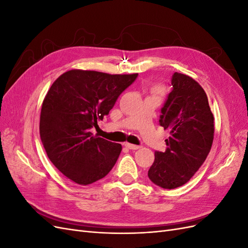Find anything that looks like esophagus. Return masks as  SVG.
<instances>
[{"mask_svg":"<svg viewBox=\"0 0 248 248\" xmlns=\"http://www.w3.org/2000/svg\"><path fill=\"white\" fill-rule=\"evenodd\" d=\"M125 147L126 148H128V149H130V150H138V149H140V146H137V145H132V144H129V142H125Z\"/></svg>","mask_w":248,"mask_h":248,"instance_id":"1","label":"esophagus"}]
</instances>
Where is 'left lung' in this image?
<instances>
[{"label":"left lung","instance_id":"8db88e82","mask_svg":"<svg viewBox=\"0 0 248 248\" xmlns=\"http://www.w3.org/2000/svg\"><path fill=\"white\" fill-rule=\"evenodd\" d=\"M172 90L161 108L159 123L170 130L164 152H155L148 171L151 181L166 189L187 183L206 160L214 138V117L198 81L175 72Z\"/></svg>","mask_w":248,"mask_h":248}]
</instances>
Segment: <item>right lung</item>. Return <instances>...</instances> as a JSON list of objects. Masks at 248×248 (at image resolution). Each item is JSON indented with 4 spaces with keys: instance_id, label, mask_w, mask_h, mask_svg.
<instances>
[{
    "instance_id": "1",
    "label": "right lung",
    "mask_w": 248,
    "mask_h": 248,
    "mask_svg": "<svg viewBox=\"0 0 248 248\" xmlns=\"http://www.w3.org/2000/svg\"><path fill=\"white\" fill-rule=\"evenodd\" d=\"M138 76L73 69L49 88L40 114L41 141L49 160L73 182L92 184L114 168L121 144L94 137L91 128Z\"/></svg>"
}]
</instances>
